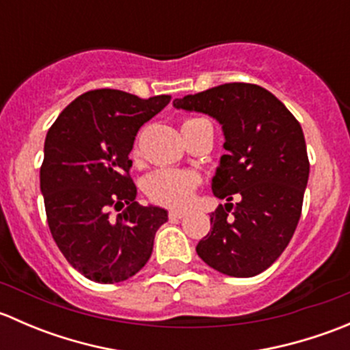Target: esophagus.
Listing matches in <instances>:
<instances>
[{
    "mask_svg": "<svg viewBox=\"0 0 350 350\" xmlns=\"http://www.w3.org/2000/svg\"><path fill=\"white\" fill-rule=\"evenodd\" d=\"M186 215L185 210H172L171 213H169V218H183Z\"/></svg>",
    "mask_w": 350,
    "mask_h": 350,
    "instance_id": "esophagus-1",
    "label": "esophagus"
}]
</instances>
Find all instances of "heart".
I'll return each instance as SVG.
<instances>
[{
	"label": "heart",
	"instance_id": "b5f03b06",
	"mask_svg": "<svg viewBox=\"0 0 350 350\" xmlns=\"http://www.w3.org/2000/svg\"><path fill=\"white\" fill-rule=\"evenodd\" d=\"M196 118L186 120L185 123L193 122ZM183 123V125H185ZM139 155V150H133V157ZM198 188V178L191 172L172 171V169H161L147 178L146 193L154 203L169 208H183L193 200Z\"/></svg>",
	"mask_w": 350,
	"mask_h": 350
}]
</instances>
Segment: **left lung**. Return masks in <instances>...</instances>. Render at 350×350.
Wrapping results in <instances>:
<instances>
[{"instance_id": "left-lung-1", "label": "left lung", "mask_w": 350, "mask_h": 350, "mask_svg": "<svg viewBox=\"0 0 350 350\" xmlns=\"http://www.w3.org/2000/svg\"><path fill=\"white\" fill-rule=\"evenodd\" d=\"M176 108L213 116L225 135L211 189L228 203L210 215L196 252L215 271L252 278L283 254L301 217L310 174L301 125L264 88L227 83L174 100ZM237 196L239 201L232 204Z\"/></svg>"}]
</instances>
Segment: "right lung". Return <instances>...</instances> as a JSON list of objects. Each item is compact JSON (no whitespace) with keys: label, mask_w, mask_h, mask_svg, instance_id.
Here are the masks:
<instances>
[{"label":"right lung","mask_w":350,"mask_h":350,"mask_svg":"<svg viewBox=\"0 0 350 350\" xmlns=\"http://www.w3.org/2000/svg\"><path fill=\"white\" fill-rule=\"evenodd\" d=\"M169 101L167 94L142 100L125 91L93 90L77 96L49 129L40 167L47 224L67 262L88 280L120 283L150 259L167 211L137 203L129 154L140 126ZM109 207L122 211L116 221L109 218Z\"/></svg>","instance_id":"obj_1"}]
</instances>
